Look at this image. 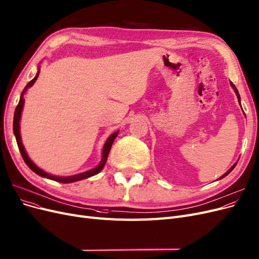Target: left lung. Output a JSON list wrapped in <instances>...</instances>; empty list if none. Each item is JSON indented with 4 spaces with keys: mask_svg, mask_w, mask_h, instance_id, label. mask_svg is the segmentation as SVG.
Listing matches in <instances>:
<instances>
[{
    "mask_svg": "<svg viewBox=\"0 0 259 259\" xmlns=\"http://www.w3.org/2000/svg\"><path fill=\"white\" fill-rule=\"evenodd\" d=\"M230 85L233 87V89H234V90H235V92H236V94H237V97H238V102H239L240 106H241V103H240V95H239V92H238V90H237V88L235 87V84H234L233 82H230ZM236 165H237V163H236V164H235L233 167H231V168L229 169V170H228L226 174H224V175H223L222 177H220V179H223V178H225V177H226L228 174H230V172H231V170H233V169L236 167ZM220 179H219V180H220Z\"/></svg>",
    "mask_w": 259,
    "mask_h": 259,
    "instance_id": "8db88e82",
    "label": "left lung"
}]
</instances>
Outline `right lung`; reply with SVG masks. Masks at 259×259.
<instances>
[{
  "label": "right lung",
  "instance_id": "add662e5",
  "mask_svg": "<svg viewBox=\"0 0 259 259\" xmlns=\"http://www.w3.org/2000/svg\"><path fill=\"white\" fill-rule=\"evenodd\" d=\"M38 75H39V68L37 70L36 73V76H35L31 81L25 85V88L23 89V91L20 95V101L19 103H18L17 107H16V110H15V114H14V134H15V137H16V140H17V145H18V148H19V151L20 153L22 155V158L24 160V163L29 166V168L31 169V170H33L35 174H37L38 176L40 177H44V178H47V179H50V180H53V181H58V182H61V183H72V182H76V181H80V180H83V179H87V178H90L92 176H95L99 172L102 171V169L104 168L106 162H107V158H108V154L110 152V149H111V146L113 144V141L115 139V137L118 136L119 134V131L113 133L112 135H110L108 137V139L106 140L105 145L103 147V155H102V160L101 163L99 164V166H96L95 168L91 169V170H88V171H84V172H81V174H78V175H75V176H69V177H59V176H52L50 174H47L46 171H44L42 169H40L39 167H37L36 165H35L32 160L30 159L29 155L26 154L25 152V149L22 145L21 142V136H20V119H21V112H22V109H23V105H24V99L23 96L26 92V90L30 87H32L34 84V82L36 81V79L38 78Z\"/></svg>",
  "mask_w": 259,
  "mask_h": 259
}]
</instances>
